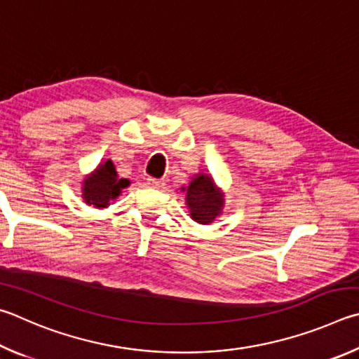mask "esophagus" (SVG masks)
<instances>
[{
	"instance_id": "1",
	"label": "esophagus",
	"mask_w": 359,
	"mask_h": 359,
	"mask_svg": "<svg viewBox=\"0 0 359 359\" xmlns=\"http://www.w3.org/2000/svg\"><path fill=\"white\" fill-rule=\"evenodd\" d=\"M147 186L148 187H153V189H162L165 183L161 180H156V178H147Z\"/></svg>"
}]
</instances>
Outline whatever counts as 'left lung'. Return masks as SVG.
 I'll return each instance as SVG.
<instances>
[{
	"mask_svg": "<svg viewBox=\"0 0 359 359\" xmlns=\"http://www.w3.org/2000/svg\"><path fill=\"white\" fill-rule=\"evenodd\" d=\"M184 191V189H183ZM191 217L198 224H210L221 215L224 206V196L219 192L211 176L198 175L192 180L186 194Z\"/></svg>",
	"mask_w": 359,
	"mask_h": 359,
	"instance_id": "left-lung-1",
	"label": "left lung"
}]
</instances>
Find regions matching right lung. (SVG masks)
Returning <instances> with one entry per match:
<instances>
[{
  "mask_svg": "<svg viewBox=\"0 0 359 359\" xmlns=\"http://www.w3.org/2000/svg\"><path fill=\"white\" fill-rule=\"evenodd\" d=\"M129 184L128 180H118L115 165L111 161L100 163L96 172L83 183V198L88 205L104 208L111 198L119 196L121 189Z\"/></svg>",
  "mask_w": 359,
  "mask_h": 359,
  "instance_id": "1",
  "label": "right lung"
}]
</instances>
